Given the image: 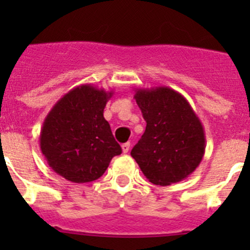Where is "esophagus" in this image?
<instances>
[{"label":"esophagus","mask_w":250,"mask_h":250,"mask_svg":"<svg viewBox=\"0 0 250 250\" xmlns=\"http://www.w3.org/2000/svg\"><path fill=\"white\" fill-rule=\"evenodd\" d=\"M121 149H123L124 154H126V152H129V150H130V143H125V144L121 145Z\"/></svg>","instance_id":"obj_1"}]
</instances>
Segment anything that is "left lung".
<instances>
[{"mask_svg": "<svg viewBox=\"0 0 250 250\" xmlns=\"http://www.w3.org/2000/svg\"><path fill=\"white\" fill-rule=\"evenodd\" d=\"M146 129L131 156L150 183L167 187L190 175L205 152L204 127L182 94L167 86L136 89Z\"/></svg>", "mask_w": 250, "mask_h": 250, "instance_id": "1", "label": "left lung"}]
</instances>
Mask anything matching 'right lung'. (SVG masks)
Segmentation results:
<instances>
[{
  "label": "right lung",
  "mask_w": 250,
  "mask_h": 250,
  "mask_svg": "<svg viewBox=\"0 0 250 250\" xmlns=\"http://www.w3.org/2000/svg\"><path fill=\"white\" fill-rule=\"evenodd\" d=\"M112 91L80 85L51 109L40 134V147L55 173L72 183L100 178L121 147L104 118Z\"/></svg>",
  "instance_id": "1"
}]
</instances>
